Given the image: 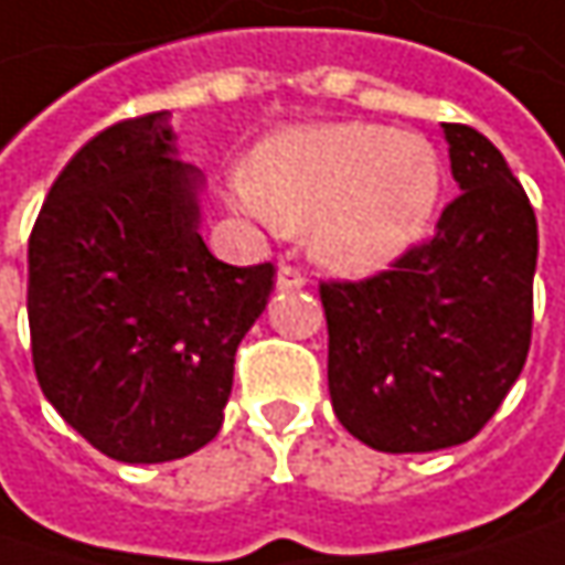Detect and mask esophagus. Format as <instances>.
Instances as JSON below:
<instances>
[{
	"mask_svg": "<svg viewBox=\"0 0 565 565\" xmlns=\"http://www.w3.org/2000/svg\"><path fill=\"white\" fill-rule=\"evenodd\" d=\"M305 286H308V279L298 267H279V273H276V289L279 292H295V289H305Z\"/></svg>",
	"mask_w": 565,
	"mask_h": 565,
	"instance_id": "esophagus-1",
	"label": "esophagus"
}]
</instances>
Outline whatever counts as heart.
<instances>
[{
	"label": "heart",
	"mask_w": 565,
	"mask_h": 565,
	"mask_svg": "<svg viewBox=\"0 0 565 565\" xmlns=\"http://www.w3.org/2000/svg\"><path fill=\"white\" fill-rule=\"evenodd\" d=\"M444 191L434 143L364 121L301 125L257 147L235 204L279 228H311L323 267L364 276L422 242Z\"/></svg>",
	"instance_id": "obj_1"
}]
</instances>
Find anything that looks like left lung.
I'll list each match as a JSON object with an SVG mask.
<instances>
[{"instance_id": "left-lung-1", "label": "left lung", "mask_w": 565, "mask_h": 565, "mask_svg": "<svg viewBox=\"0 0 565 565\" xmlns=\"http://www.w3.org/2000/svg\"><path fill=\"white\" fill-rule=\"evenodd\" d=\"M459 198L430 242L361 282H320L339 424L380 452L471 440L532 345L537 220L503 153L444 121Z\"/></svg>"}]
</instances>
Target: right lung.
<instances>
[{
  "mask_svg": "<svg viewBox=\"0 0 565 565\" xmlns=\"http://www.w3.org/2000/svg\"><path fill=\"white\" fill-rule=\"evenodd\" d=\"M201 191L163 109L84 143L33 223V371L55 412L116 462H172L216 437L235 349L273 292V264L210 254Z\"/></svg>",
  "mask_w": 565,
  "mask_h": 565,
  "instance_id": "add662e5",
  "label": "right lung"
}]
</instances>
